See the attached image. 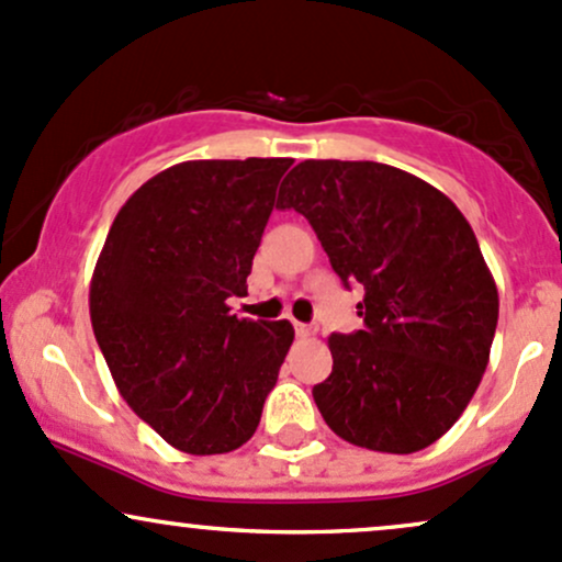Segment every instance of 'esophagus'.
Masks as SVG:
<instances>
[{
  "label": "esophagus",
  "mask_w": 562,
  "mask_h": 562,
  "mask_svg": "<svg viewBox=\"0 0 562 562\" xmlns=\"http://www.w3.org/2000/svg\"><path fill=\"white\" fill-rule=\"evenodd\" d=\"M295 333H299L301 338H314V336H317V325H306V323H299V325H295Z\"/></svg>",
  "instance_id": "obj_1"
}]
</instances>
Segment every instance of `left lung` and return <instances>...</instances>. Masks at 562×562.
<instances>
[{
	"label": "left lung",
	"instance_id": "obj_1",
	"mask_svg": "<svg viewBox=\"0 0 562 562\" xmlns=\"http://www.w3.org/2000/svg\"><path fill=\"white\" fill-rule=\"evenodd\" d=\"M282 187L277 207L310 221L344 285L366 288V328L333 333V373L312 390L325 424L368 451H422L470 405L498 323L470 221L442 191L381 162L306 159Z\"/></svg>",
	"mask_w": 562,
	"mask_h": 562
}]
</instances>
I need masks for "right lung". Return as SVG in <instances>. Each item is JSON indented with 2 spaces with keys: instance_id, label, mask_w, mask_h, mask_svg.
Returning a JSON list of instances; mask_svg holds the SVG:
<instances>
[{
  "instance_id": "right-lung-1",
  "label": "right lung",
  "mask_w": 562,
  "mask_h": 562,
  "mask_svg": "<svg viewBox=\"0 0 562 562\" xmlns=\"http://www.w3.org/2000/svg\"><path fill=\"white\" fill-rule=\"evenodd\" d=\"M293 159H191L149 178L111 224L90 319L122 400L191 456L229 453L261 422L293 344L288 319H239L277 183Z\"/></svg>"
}]
</instances>
